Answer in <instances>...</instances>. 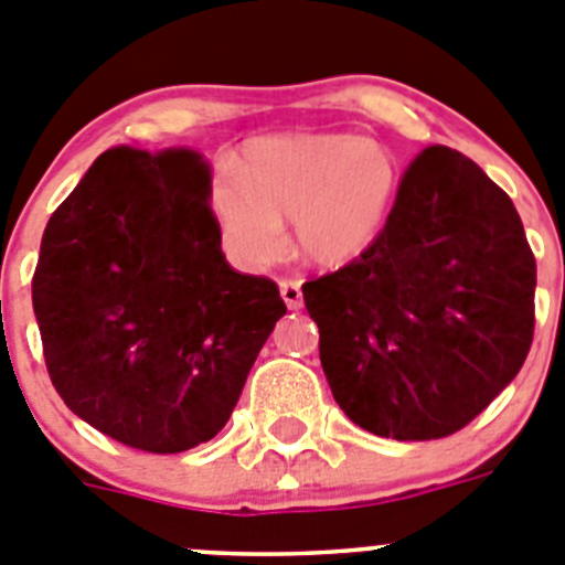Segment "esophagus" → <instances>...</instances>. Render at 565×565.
Segmentation results:
<instances>
[{
	"instance_id": "obj_1",
	"label": "esophagus",
	"mask_w": 565,
	"mask_h": 565,
	"mask_svg": "<svg viewBox=\"0 0 565 565\" xmlns=\"http://www.w3.org/2000/svg\"><path fill=\"white\" fill-rule=\"evenodd\" d=\"M278 289H281V298L289 309H301L303 295H301V278H281L278 281Z\"/></svg>"
}]
</instances>
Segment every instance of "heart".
Returning <instances> with one entry per match:
<instances>
[{
  "mask_svg": "<svg viewBox=\"0 0 565 565\" xmlns=\"http://www.w3.org/2000/svg\"><path fill=\"white\" fill-rule=\"evenodd\" d=\"M403 171L377 140L360 135L264 137L247 146L233 177L213 185V213L227 247L245 264H264L284 247L292 220L295 247L323 267H340L388 227Z\"/></svg>",
  "mask_w": 565,
  "mask_h": 565,
  "instance_id": "b5f03b06",
  "label": "heart"
}]
</instances>
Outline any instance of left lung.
Returning <instances> with one entry per match:
<instances>
[{
	"instance_id": "left-lung-1",
	"label": "left lung",
	"mask_w": 565,
	"mask_h": 565,
	"mask_svg": "<svg viewBox=\"0 0 565 565\" xmlns=\"http://www.w3.org/2000/svg\"><path fill=\"white\" fill-rule=\"evenodd\" d=\"M343 414L385 439H441L512 383L535 334V256L510 196L447 146L403 174L377 245L303 284Z\"/></svg>"
}]
</instances>
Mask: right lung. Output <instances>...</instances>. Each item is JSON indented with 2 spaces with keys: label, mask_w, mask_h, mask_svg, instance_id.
Instances as JSON below:
<instances>
[{
  "label": "right lung",
  "mask_w": 565,
  "mask_h": 565,
  "mask_svg": "<svg viewBox=\"0 0 565 565\" xmlns=\"http://www.w3.org/2000/svg\"><path fill=\"white\" fill-rule=\"evenodd\" d=\"M196 151H104L55 207L33 312L58 396L100 434L182 454L225 428L273 327L276 281L227 264Z\"/></svg>",
  "instance_id": "right-lung-1"
}]
</instances>
